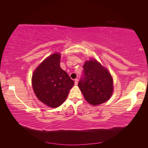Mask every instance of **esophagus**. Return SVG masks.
Listing matches in <instances>:
<instances>
[{"instance_id": "34e87169", "label": "esophagus", "mask_w": 148, "mask_h": 148, "mask_svg": "<svg viewBox=\"0 0 148 148\" xmlns=\"http://www.w3.org/2000/svg\"><path fill=\"white\" fill-rule=\"evenodd\" d=\"M77 83H78V79H74V84H75V85H77Z\"/></svg>"}]
</instances>
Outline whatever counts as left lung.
<instances>
[{
    "instance_id": "left-lung-1",
    "label": "left lung",
    "mask_w": 148,
    "mask_h": 148,
    "mask_svg": "<svg viewBox=\"0 0 148 148\" xmlns=\"http://www.w3.org/2000/svg\"><path fill=\"white\" fill-rule=\"evenodd\" d=\"M78 86L86 101L93 106L108 101L113 92L111 74L96 60L86 61Z\"/></svg>"
}]
</instances>
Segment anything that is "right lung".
<instances>
[{
	"label": "right lung",
	"instance_id": "add662e5",
	"mask_svg": "<svg viewBox=\"0 0 148 148\" xmlns=\"http://www.w3.org/2000/svg\"><path fill=\"white\" fill-rule=\"evenodd\" d=\"M60 55L54 53L34 71L32 86L39 100L50 108H57L67 99L74 82L60 65Z\"/></svg>",
	"mask_w": 148,
	"mask_h": 148
}]
</instances>
